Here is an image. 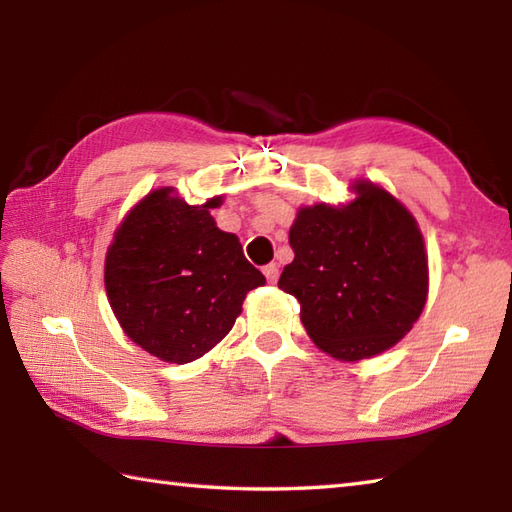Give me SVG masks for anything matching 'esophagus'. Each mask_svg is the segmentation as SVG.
Returning <instances> with one entry per match:
<instances>
[{"instance_id":"34e87169","label":"esophagus","mask_w":512,"mask_h":512,"mask_svg":"<svg viewBox=\"0 0 512 512\" xmlns=\"http://www.w3.org/2000/svg\"><path fill=\"white\" fill-rule=\"evenodd\" d=\"M264 275H266V279H268V284H275V281L279 279V266H277V264L264 266Z\"/></svg>"}]
</instances>
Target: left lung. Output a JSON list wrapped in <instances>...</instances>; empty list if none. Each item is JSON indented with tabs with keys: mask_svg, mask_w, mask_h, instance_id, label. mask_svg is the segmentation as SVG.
<instances>
[{
	"mask_svg": "<svg viewBox=\"0 0 512 512\" xmlns=\"http://www.w3.org/2000/svg\"><path fill=\"white\" fill-rule=\"evenodd\" d=\"M343 209H301L292 264L279 288L301 303V323L323 352L361 361L389 350L427 301V255L411 213L372 182Z\"/></svg>",
	"mask_w": 512,
	"mask_h": 512,
	"instance_id": "left-lung-1",
	"label": "left lung"
}]
</instances>
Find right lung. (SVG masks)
I'll use <instances>...</instances> for the list:
<instances>
[{
    "label": "right lung",
    "instance_id": "obj_1",
    "mask_svg": "<svg viewBox=\"0 0 512 512\" xmlns=\"http://www.w3.org/2000/svg\"><path fill=\"white\" fill-rule=\"evenodd\" d=\"M213 198L191 206L158 189L136 204L105 259L107 299L125 334L167 363H191L231 332L266 277L233 233L215 226Z\"/></svg>",
    "mask_w": 512,
    "mask_h": 512
}]
</instances>
